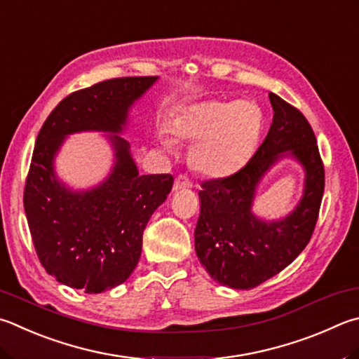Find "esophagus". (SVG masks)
I'll return each instance as SVG.
<instances>
[{
	"label": "esophagus",
	"instance_id": "34e87169",
	"mask_svg": "<svg viewBox=\"0 0 359 359\" xmlns=\"http://www.w3.org/2000/svg\"><path fill=\"white\" fill-rule=\"evenodd\" d=\"M184 188H191V180L185 174H179L174 180V190H184Z\"/></svg>",
	"mask_w": 359,
	"mask_h": 359
}]
</instances>
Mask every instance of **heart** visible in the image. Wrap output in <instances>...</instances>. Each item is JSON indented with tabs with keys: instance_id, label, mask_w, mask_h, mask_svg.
I'll return each instance as SVG.
<instances>
[{
	"instance_id": "b5f03b06",
	"label": "heart",
	"mask_w": 359,
	"mask_h": 359,
	"mask_svg": "<svg viewBox=\"0 0 359 359\" xmlns=\"http://www.w3.org/2000/svg\"><path fill=\"white\" fill-rule=\"evenodd\" d=\"M264 114L254 102H202L188 107L171 123L175 138L196 141L193 160L202 172L224 175L250 158L260 138ZM161 146L172 152L171 136H160Z\"/></svg>"
}]
</instances>
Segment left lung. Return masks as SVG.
<instances>
[{
	"mask_svg": "<svg viewBox=\"0 0 359 359\" xmlns=\"http://www.w3.org/2000/svg\"><path fill=\"white\" fill-rule=\"evenodd\" d=\"M273 122L246 165L227 177L202 182L194 248L215 281L250 290L298 257L316 229L325 190V168L316 135L303 113L270 93ZM290 154L305 169V193L287 217L264 222L250 212L263 174Z\"/></svg>",
	"mask_w": 359,
	"mask_h": 359,
	"instance_id": "1",
	"label": "left lung"
}]
</instances>
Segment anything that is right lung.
I'll list each match as a JSON object with an SVG mask.
<instances>
[{
	"instance_id": "right-lung-1",
	"label": "right lung",
	"mask_w": 359,
	"mask_h": 359,
	"mask_svg": "<svg viewBox=\"0 0 359 359\" xmlns=\"http://www.w3.org/2000/svg\"><path fill=\"white\" fill-rule=\"evenodd\" d=\"M157 76L113 78L62 99L37 135L23 205L37 257L56 281L86 293L122 284L138 264L142 232L171 191V174L140 175L121 136L109 140L116 163L99 187L72 191L56 179L53 160L67 135L121 133L128 108Z\"/></svg>"
}]
</instances>
